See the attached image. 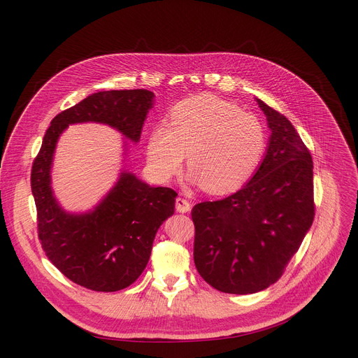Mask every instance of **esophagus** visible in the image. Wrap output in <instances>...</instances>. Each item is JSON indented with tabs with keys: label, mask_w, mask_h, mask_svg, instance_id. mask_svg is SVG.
<instances>
[{
	"label": "esophagus",
	"mask_w": 358,
	"mask_h": 358,
	"mask_svg": "<svg viewBox=\"0 0 358 358\" xmlns=\"http://www.w3.org/2000/svg\"><path fill=\"white\" fill-rule=\"evenodd\" d=\"M190 209H192V206H190V203L187 201L185 199L178 197V199L176 200V210H177L178 213H187V212H190Z\"/></svg>",
	"instance_id": "34e87169"
}]
</instances>
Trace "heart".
<instances>
[{"mask_svg":"<svg viewBox=\"0 0 358 358\" xmlns=\"http://www.w3.org/2000/svg\"><path fill=\"white\" fill-rule=\"evenodd\" d=\"M264 150L266 131L255 116L200 94L171 110L169 126L150 131L146 155L152 173L168 180L180 171L187 152L193 180L212 194H227L252 176Z\"/></svg>","mask_w":358,"mask_h":358,"instance_id":"b5f03b06","label":"heart"}]
</instances>
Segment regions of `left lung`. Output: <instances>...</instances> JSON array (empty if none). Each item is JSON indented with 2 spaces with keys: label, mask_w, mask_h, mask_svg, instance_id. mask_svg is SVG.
I'll return each mask as SVG.
<instances>
[{
  "label": "left lung",
  "mask_w": 358,
  "mask_h": 358,
  "mask_svg": "<svg viewBox=\"0 0 358 358\" xmlns=\"http://www.w3.org/2000/svg\"><path fill=\"white\" fill-rule=\"evenodd\" d=\"M257 103L271 130L264 159L239 192L192 210L196 268L206 283L232 294L274 285L315 217L309 149L286 116Z\"/></svg>",
  "instance_id": "left-lung-1"
}]
</instances>
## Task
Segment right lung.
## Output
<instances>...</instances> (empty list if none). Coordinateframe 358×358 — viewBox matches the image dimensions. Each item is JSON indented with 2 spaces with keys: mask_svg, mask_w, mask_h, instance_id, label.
Returning <instances> with one entry per match:
<instances>
[{
  "mask_svg": "<svg viewBox=\"0 0 358 358\" xmlns=\"http://www.w3.org/2000/svg\"><path fill=\"white\" fill-rule=\"evenodd\" d=\"M154 92L111 90L91 94L52 122L31 166L37 234L52 264L73 283L96 292L126 289L145 270L161 224L174 215L177 193L150 187L123 171L107 196L85 213H68L53 196L50 168L56 142L73 123H103L139 142Z\"/></svg>",
  "mask_w": 358,
  "mask_h": 358,
  "instance_id": "add662e5",
  "label": "right lung"
}]
</instances>
